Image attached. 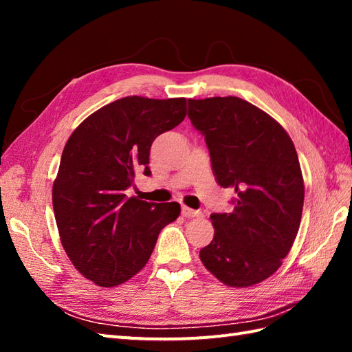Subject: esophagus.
<instances>
[{
	"instance_id": "34e87169",
	"label": "esophagus",
	"mask_w": 352,
	"mask_h": 352,
	"mask_svg": "<svg viewBox=\"0 0 352 352\" xmlns=\"http://www.w3.org/2000/svg\"><path fill=\"white\" fill-rule=\"evenodd\" d=\"M182 213H183L184 218H195V216L199 214L198 210H193V208H190L188 206H183L182 207Z\"/></svg>"
}]
</instances>
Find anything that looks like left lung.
Masks as SVG:
<instances>
[{
	"label": "left lung",
	"instance_id": "left-lung-1",
	"mask_svg": "<svg viewBox=\"0 0 352 352\" xmlns=\"http://www.w3.org/2000/svg\"><path fill=\"white\" fill-rule=\"evenodd\" d=\"M204 134L216 182L233 189V210L213 213L203 265L230 287H250L278 271L301 223L304 180L286 130L237 96L189 100Z\"/></svg>",
	"mask_w": 352,
	"mask_h": 352
}]
</instances>
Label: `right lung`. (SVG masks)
<instances>
[{"mask_svg":"<svg viewBox=\"0 0 352 352\" xmlns=\"http://www.w3.org/2000/svg\"><path fill=\"white\" fill-rule=\"evenodd\" d=\"M186 98L125 96L81 122L63 149L52 184V207L63 248L87 280L115 287L151 257L178 203L126 198L138 170L151 175L149 149L186 118Z\"/></svg>","mask_w":352,"mask_h":352,"instance_id":"obj_1","label":"right lung"}]
</instances>
